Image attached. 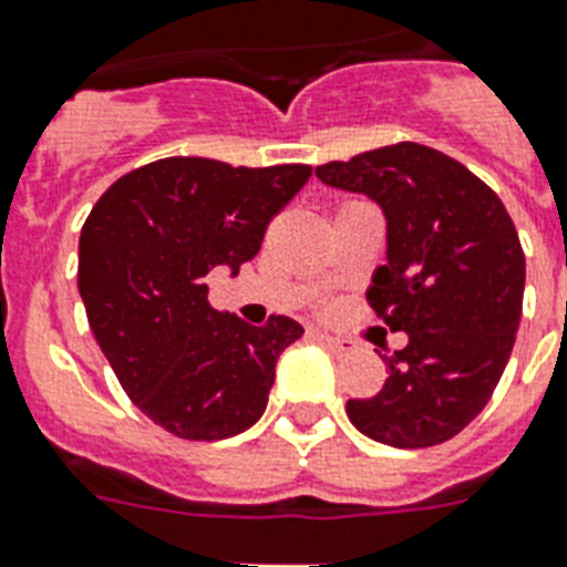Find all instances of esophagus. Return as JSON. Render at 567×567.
Here are the masks:
<instances>
[{
    "instance_id": "obj_1",
    "label": "esophagus",
    "mask_w": 567,
    "mask_h": 567,
    "mask_svg": "<svg viewBox=\"0 0 567 567\" xmlns=\"http://www.w3.org/2000/svg\"><path fill=\"white\" fill-rule=\"evenodd\" d=\"M311 340H317V343H323V347L334 349V352H349V349H352V340L334 338V334H329V331H320V329L311 331Z\"/></svg>"
}]
</instances>
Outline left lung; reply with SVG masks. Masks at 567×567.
<instances>
[{"instance_id":"left-lung-1","label":"left lung","mask_w":567,"mask_h":567,"mask_svg":"<svg viewBox=\"0 0 567 567\" xmlns=\"http://www.w3.org/2000/svg\"><path fill=\"white\" fill-rule=\"evenodd\" d=\"M326 186L367 195L388 220V261L367 291L408 347L352 425L393 449H427L486 408L522 320L524 252L501 197L457 159L416 142L317 165Z\"/></svg>"}]
</instances>
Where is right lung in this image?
Returning <instances> with one entry per match:
<instances>
[{"label":"right lung","mask_w":567,"mask_h":567,"mask_svg":"<svg viewBox=\"0 0 567 567\" xmlns=\"http://www.w3.org/2000/svg\"><path fill=\"white\" fill-rule=\"evenodd\" d=\"M308 165L233 168L168 156L118 177L78 244V291L101 352L131 402L183 440H227L268 408L276 361L302 326L215 311L206 274L236 276Z\"/></svg>","instance_id":"obj_1"}]
</instances>
